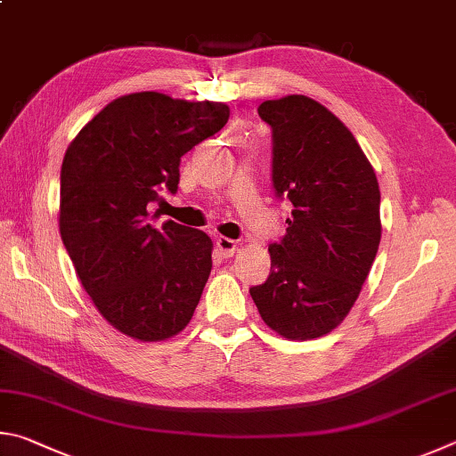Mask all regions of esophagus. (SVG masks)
<instances>
[{
    "label": "esophagus",
    "mask_w": 456,
    "mask_h": 456,
    "mask_svg": "<svg viewBox=\"0 0 456 456\" xmlns=\"http://www.w3.org/2000/svg\"><path fill=\"white\" fill-rule=\"evenodd\" d=\"M236 248H238V242L232 240V238L220 236L218 240H216V250H218V254H220L222 258H232Z\"/></svg>",
    "instance_id": "34e87169"
}]
</instances>
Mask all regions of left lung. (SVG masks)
Instances as JSON below:
<instances>
[{"mask_svg":"<svg viewBox=\"0 0 456 456\" xmlns=\"http://www.w3.org/2000/svg\"><path fill=\"white\" fill-rule=\"evenodd\" d=\"M258 116L273 127L276 196L294 210L268 246L266 282L250 294L281 337L321 338L345 321L379 252V180L353 132L316 100H266Z\"/></svg>","mask_w":456,"mask_h":456,"instance_id":"left-lung-1","label":"left lung"}]
</instances>
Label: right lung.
<instances>
[{"label": "right lung", "mask_w": 456, "mask_h": 456, "mask_svg": "<svg viewBox=\"0 0 456 456\" xmlns=\"http://www.w3.org/2000/svg\"><path fill=\"white\" fill-rule=\"evenodd\" d=\"M222 102L138 92L110 102L66 150L60 234L100 314L142 342L186 329L212 270V240L174 220L151 224L159 191L175 194L180 158L226 126Z\"/></svg>", "instance_id": "obj_1"}]
</instances>
